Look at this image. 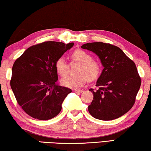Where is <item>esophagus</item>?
Instances as JSON below:
<instances>
[{
  "mask_svg": "<svg viewBox=\"0 0 151 151\" xmlns=\"http://www.w3.org/2000/svg\"><path fill=\"white\" fill-rule=\"evenodd\" d=\"M74 92H75V93H82L83 92V90H78V89H74Z\"/></svg>",
  "mask_w": 151,
  "mask_h": 151,
  "instance_id": "obj_1",
  "label": "esophagus"
}]
</instances>
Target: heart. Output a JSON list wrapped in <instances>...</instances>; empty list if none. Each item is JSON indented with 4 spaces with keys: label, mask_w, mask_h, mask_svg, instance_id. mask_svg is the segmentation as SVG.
Masks as SVG:
<instances>
[{
    "label": "heart",
    "mask_w": 151,
    "mask_h": 151,
    "mask_svg": "<svg viewBox=\"0 0 151 151\" xmlns=\"http://www.w3.org/2000/svg\"><path fill=\"white\" fill-rule=\"evenodd\" d=\"M73 62L81 64L78 70V76H68L63 78L61 83L64 87L71 89H78L83 86L87 80L93 81L98 78L101 73V66L98 62L93 61V57L82 49H76L70 55ZM57 73L60 76H65L68 73L69 65L64 58H60L55 64Z\"/></svg>",
    "instance_id": "heart-1"
}]
</instances>
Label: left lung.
<instances>
[{"mask_svg": "<svg viewBox=\"0 0 151 151\" xmlns=\"http://www.w3.org/2000/svg\"><path fill=\"white\" fill-rule=\"evenodd\" d=\"M98 56L104 67L98 78L93 100L88 106L90 114L102 121L123 116L132 109L141 85L135 63L118 47L102 42L81 46Z\"/></svg>", "mask_w": 151, "mask_h": 151, "instance_id": "left-lung-1", "label": "left lung"}]
</instances>
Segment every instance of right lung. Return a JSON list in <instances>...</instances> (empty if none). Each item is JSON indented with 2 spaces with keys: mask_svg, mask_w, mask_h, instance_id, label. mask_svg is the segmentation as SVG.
I'll use <instances>...</instances> for the list:
<instances>
[{
  "mask_svg": "<svg viewBox=\"0 0 151 151\" xmlns=\"http://www.w3.org/2000/svg\"><path fill=\"white\" fill-rule=\"evenodd\" d=\"M74 42L47 41L29 47L15 60L10 82L18 104L28 115L39 120L60 113L72 90L60 86L55 64Z\"/></svg>",
  "mask_w": 151,
  "mask_h": 151,
  "instance_id": "1",
  "label": "right lung"
}]
</instances>
